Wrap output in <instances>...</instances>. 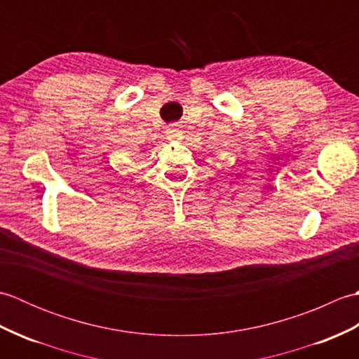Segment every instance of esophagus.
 Segmentation results:
<instances>
[{"mask_svg": "<svg viewBox=\"0 0 359 359\" xmlns=\"http://www.w3.org/2000/svg\"><path fill=\"white\" fill-rule=\"evenodd\" d=\"M180 135H182V133L179 131L177 128H170L166 131V139L168 140H180Z\"/></svg>", "mask_w": 359, "mask_h": 359, "instance_id": "34e87169", "label": "esophagus"}]
</instances>
